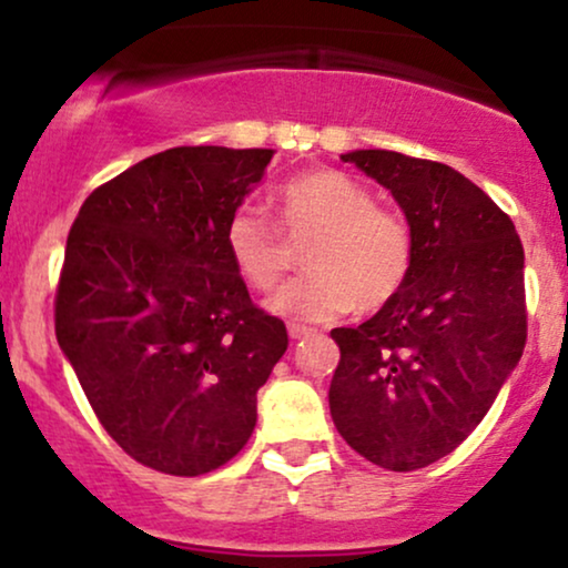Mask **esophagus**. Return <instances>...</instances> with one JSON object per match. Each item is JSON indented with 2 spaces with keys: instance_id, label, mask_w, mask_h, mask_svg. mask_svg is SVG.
Returning a JSON list of instances; mask_svg holds the SVG:
<instances>
[{
  "instance_id": "esophagus-1",
  "label": "esophagus",
  "mask_w": 568,
  "mask_h": 568,
  "mask_svg": "<svg viewBox=\"0 0 568 568\" xmlns=\"http://www.w3.org/2000/svg\"><path fill=\"white\" fill-rule=\"evenodd\" d=\"M312 334V328H306V325H298V323H291L288 325V336L291 338H304V336H310Z\"/></svg>"
}]
</instances>
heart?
<instances>
[{
  "mask_svg": "<svg viewBox=\"0 0 568 568\" xmlns=\"http://www.w3.org/2000/svg\"><path fill=\"white\" fill-rule=\"evenodd\" d=\"M280 226L291 243L312 237L302 256L306 275L266 302L272 315L296 323L334 321L344 312L382 310L414 270L416 243L400 213L376 205L374 192L342 171H310L277 194ZM226 251L251 288L283 283L291 256L262 207L243 205L226 221Z\"/></svg>",
  "mask_w": 568,
  "mask_h": 568,
  "instance_id": "1",
  "label": "heart"
}]
</instances>
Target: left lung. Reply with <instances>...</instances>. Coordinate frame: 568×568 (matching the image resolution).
<instances>
[{
	"label": "left lung",
	"instance_id": "8db88e82",
	"mask_svg": "<svg viewBox=\"0 0 568 568\" xmlns=\"http://www.w3.org/2000/svg\"><path fill=\"white\" fill-rule=\"evenodd\" d=\"M342 160L389 189L416 256L393 302L331 331L342 352L331 416L357 454L410 473L480 425L524 355V245L484 189L443 162L387 149Z\"/></svg>",
	"mask_w": 568,
	"mask_h": 568
}]
</instances>
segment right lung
Wrapping results in <instances>:
<instances>
[{"instance_id": "obj_1", "label": "right lung", "mask_w": 568, "mask_h": 568, "mask_svg": "<svg viewBox=\"0 0 568 568\" xmlns=\"http://www.w3.org/2000/svg\"><path fill=\"white\" fill-rule=\"evenodd\" d=\"M272 154L168 149L98 186L69 232L58 344L103 429L152 470L194 478L226 465L288 349L224 240Z\"/></svg>"}]
</instances>
